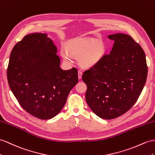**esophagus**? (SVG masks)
I'll return each mask as SVG.
<instances>
[{
	"label": "esophagus",
	"mask_w": 155,
	"mask_h": 155,
	"mask_svg": "<svg viewBox=\"0 0 155 155\" xmlns=\"http://www.w3.org/2000/svg\"><path fill=\"white\" fill-rule=\"evenodd\" d=\"M82 73L81 72V71H78V77L79 79H81L82 78Z\"/></svg>",
	"instance_id": "obj_1"
}]
</instances>
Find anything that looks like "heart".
<instances>
[{"mask_svg": "<svg viewBox=\"0 0 155 155\" xmlns=\"http://www.w3.org/2000/svg\"><path fill=\"white\" fill-rule=\"evenodd\" d=\"M67 51L61 50L64 61L71 62L72 58H78L80 65L85 68L94 67L100 61L104 54V46L100 42L90 38H77L71 42Z\"/></svg>", "mask_w": 155, "mask_h": 155, "instance_id": "1", "label": "heart"}]
</instances>
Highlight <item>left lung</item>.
<instances>
[{
  "instance_id": "left-lung-1",
  "label": "left lung",
  "mask_w": 155,
  "mask_h": 155,
  "mask_svg": "<svg viewBox=\"0 0 155 155\" xmlns=\"http://www.w3.org/2000/svg\"><path fill=\"white\" fill-rule=\"evenodd\" d=\"M109 54L84 72L87 85L86 101L97 116L118 117L132 107L142 92L147 77L145 54L130 35L117 33Z\"/></svg>"
}]
</instances>
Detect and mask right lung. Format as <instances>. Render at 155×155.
Instances as JSON below:
<instances>
[{"label":"right lung","instance_id":"1","mask_svg":"<svg viewBox=\"0 0 155 155\" xmlns=\"http://www.w3.org/2000/svg\"><path fill=\"white\" fill-rule=\"evenodd\" d=\"M58 48L45 33L27 35L11 51L7 78L27 113L42 120L56 116L77 84L76 68L63 70Z\"/></svg>","mask_w":155,"mask_h":155}]
</instances>
